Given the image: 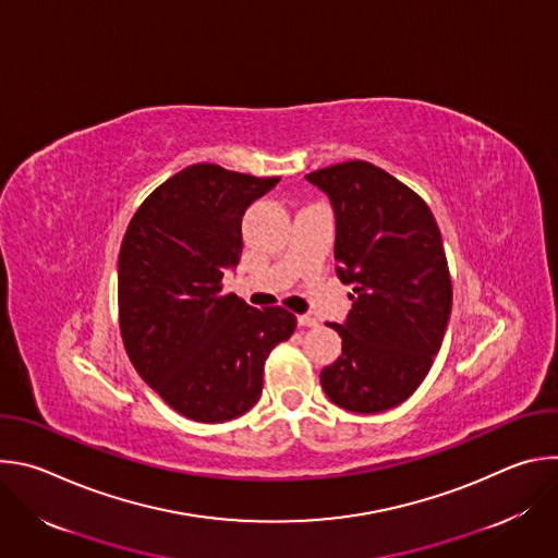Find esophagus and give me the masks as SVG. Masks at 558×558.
<instances>
[{"label":"esophagus","instance_id":"34e87169","mask_svg":"<svg viewBox=\"0 0 558 558\" xmlns=\"http://www.w3.org/2000/svg\"><path fill=\"white\" fill-rule=\"evenodd\" d=\"M295 320H298V327H302V329H308V327H317V320H315V317H313V315H306V313L298 315Z\"/></svg>","mask_w":558,"mask_h":558}]
</instances>
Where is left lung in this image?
I'll use <instances>...</instances> for the list:
<instances>
[{
    "instance_id": "1",
    "label": "left lung",
    "mask_w": 558,
    "mask_h": 558,
    "mask_svg": "<svg viewBox=\"0 0 558 558\" xmlns=\"http://www.w3.org/2000/svg\"><path fill=\"white\" fill-rule=\"evenodd\" d=\"M336 216V274L353 284L342 355L320 384L344 411L373 415L417 390L439 353L452 284L439 227L428 205L388 172L349 161L304 177Z\"/></svg>"
}]
</instances>
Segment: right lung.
I'll list each match as a JSON object with an SVG mask.
<instances>
[{"instance_id":"right-lung-1","label":"right lung","mask_w":558,"mask_h":558,"mask_svg":"<svg viewBox=\"0 0 558 558\" xmlns=\"http://www.w3.org/2000/svg\"><path fill=\"white\" fill-rule=\"evenodd\" d=\"M280 179L198 163L138 207L119 254V325L143 381L181 415L220 424L263 392L271 349L291 338L295 315L222 293L243 254V216Z\"/></svg>"}]
</instances>
